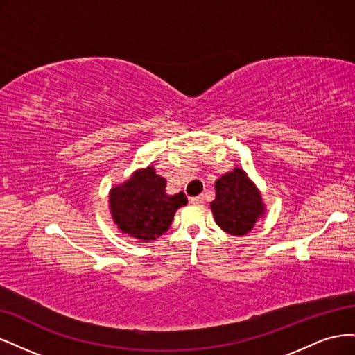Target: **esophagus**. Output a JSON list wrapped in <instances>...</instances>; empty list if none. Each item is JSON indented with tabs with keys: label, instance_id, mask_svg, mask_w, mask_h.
Wrapping results in <instances>:
<instances>
[{
	"label": "esophagus",
	"instance_id": "obj_1",
	"mask_svg": "<svg viewBox=\"0 0 355 355\" xmlns=\"http://www.w3.org/2000/svg\"><path fill=\"white\" fill-rule=\"evenodd\" d=\"M191 202H194V204H201V202H204V197H202V196L192 197V198H191Z\"/></svg>",
	"mask_w": 355,
	"mask_h": 355
}]
</instances>
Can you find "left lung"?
<instances>
[{"label":"left lung","instance_id":"8db88e82","mask_svg":"<svg viewBox=\"0 0 355 355\" xmlns=\"http://www.w3.org/2000/svg\"><path fill=\"white\" fill-rule=\"evenodd\" d=\"M216 198L210 209L219 227L231 235L249 232L257 218L263 214V204L253 182L244 170L234 168L214 184Z\"/></svg>","mask_w":355,"mask_h":355}]
</instances>
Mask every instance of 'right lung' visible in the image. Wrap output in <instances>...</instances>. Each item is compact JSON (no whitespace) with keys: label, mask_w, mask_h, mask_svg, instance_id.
Listing matches in <instances>:
<instances>
[{"label":"right lung","mask_w":355,"mask_h":355,"mask_svg":"<svg viewBox=\"0 0 355 355\" xmlns=\"http://www.w3.org/2000/svg\"><path fill=\"white\" fill-rule=\"evenodd\" d=\"M188 198L184 192L166 194V179L155 173L154 167L139 170L125 184L112 188L110 207L116 227L130 237L151 241L163 235L179 207Z\"/></svg>","instance_id":"1"}]
</instances>
